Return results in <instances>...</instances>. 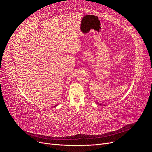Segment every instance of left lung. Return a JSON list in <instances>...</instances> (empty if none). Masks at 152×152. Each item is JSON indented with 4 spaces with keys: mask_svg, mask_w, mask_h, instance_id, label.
<instances>
[{
    "mask_svg": "<svg viewBox=\"0 0 152 152\" xmlns=\"http://www.w3.org/2000/svg\"><path fill=\"white\" fill-rule=\"evenodd\" d=\"M97 103V104H99V105H103V104H100L99 103H98V102H97V103ZM104 106H105V105H104Z\"/></svg>",
    "mask_w": 152,
    "mask_h": 152,
    "instance_id": "1",
    "label": "left lung"
}]
</instances>
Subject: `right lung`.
<instances>
[{
	"instance_id": "right-lung-1",
	"label": "right lung",
	"mask_w": 152,
	"mask_h": 152,
	"mask_svg": "<svg viewBox=\"0 0 152 152\" xmlns=\"http://www.w3.org/2000/svg\"><path fill=\"white\" fill-rule=\"evenodd\" d=\"M56 106H57V105H56ZM55 107H56V106H55Z\"/></svg>"
}]
</instances>
